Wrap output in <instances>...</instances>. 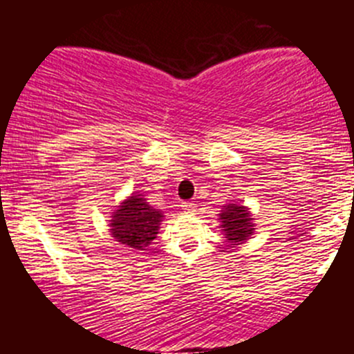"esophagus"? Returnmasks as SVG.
Returning <instances> with one entry per match:
<instances>
[{
    "mask_svg": "<svg viewBox=\"0 0 354 354\" xmlns=\"http://www.w3.org/2000/svg\"><path fill=\"white\" fill-rule=\"evenodd\" d=\"M181 207H183L185 214H195V212H197V203H194V202H188V203H185V205H181Z\"/></svg>",
    "mask_w": 354,
    "mask_h": 354,
    "instance_id": "esophagus-1",
    "label": "esophagus"
}]
</instances>
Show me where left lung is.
<instances>
[{
    "mask_svg": "<svg viewBox=\"0 0 354 354\" xmlns=\"http://www.w3.org/2000/svg\"><path fill=\"white\" fill-rule=\"evenodd\" d=\"M221 223H223V231L231 243L245 241L255 230L246 207L238 205V203H230L226 209L221 210Z\"/></svg>",
    "mask_w": 354,
    "mask_h": 354,
    "instance_id": "1",
    "label": "left lung"
}]
</instances>
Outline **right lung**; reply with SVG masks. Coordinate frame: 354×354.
<instances>
[{
    "label": "right lung",
    "mask_w": 354,
    "mask_h": 354,
    "mask_svg": "<svg viewBox=\"0 0 354 354\" xmlns=\"http://www.w3.org/2000/svg\"><path fill=\"white\" fill-rule=\"evenodd\" d=\"M162 217V212L149 205L142 195H131L113 216L111 233L120 243L144 250L156 238Z\"/></svg>",
    "instance_id": "add662e5"
}]
</instances>
